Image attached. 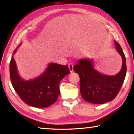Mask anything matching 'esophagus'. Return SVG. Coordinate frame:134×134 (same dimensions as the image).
<instances>
[{
  "mask_svg": "<svg viewBox=\"0 0 134 134\" xmlns=\"http://www.w3.org/2000/svg\"><path fill=\"white\" fill-rule=\"evenodd\" d=\"M73 66H74V65H73L72 63H69L68 65V68L69 69V71H70V72H72L73 70H74V69H73Z\"/></svg>",
  "mask_w": 134,
  "mask_h": 134,
  "instance_id": "esophagus-1",
  "label": "esophagus"
}]
</instances>
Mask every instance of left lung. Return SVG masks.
I'll return each mask as SVG.
<instances>
[{"instance_id":"left-lung-1","label":"left lung","mask_w":134,"mask_h":134,"mask_svg":"<svg viewBox=\"0 0 134 134\" xmlns=\"http://www.w3.org/2000/svg\"><path fill=\"white\" fill-rule=\"evenodd\" d=\"M116 49L121 56V69L115 76L102 74L94 68L93 61L80 59L73 67L80 77V91L86 101L102 104L111 101L118 94L126 74V61L121 47L115 41Z\"/></svg>"}]
</instances>
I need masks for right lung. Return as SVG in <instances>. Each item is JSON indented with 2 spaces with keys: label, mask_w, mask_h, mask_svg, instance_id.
Returning <instances> with one entry per match:
<instances>
[{
  "label": "right lung",
  "mask_w": 134,
  "mask_h": 134,
  "mask_svg": "<svg viewBox=\"0 0 134 134\" xmlns=\"http://www.w3.org/2000/svg\"><path fill=\"white\" fill-rule=\"evenodd\" d=\"M18 47L14 51L10 63V79L13 87L27 105L41 109L49 107L57 100L60 94V82L70 72L68 66L55 63H49L41 76L33 80H24L18 74L13 58Z\"/></svg>",
  "instance_id": "add662e5"
}]
</instances>
